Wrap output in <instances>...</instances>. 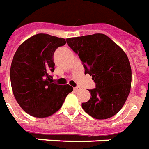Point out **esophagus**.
<instances>
[{"instance_id": "1", "label": "esophagus", "mask_w": 149, "mask_h": 149, "mask_svg": "<svg viewBox=\"0 0 149 149\" xmlns=\"http://www.w3.org/2000/svg\"><path fill=\"white\" fill-rule=\"evenodd\" d=\"M73 90H74V91H76V92H77V91H80V88L79 87H75V88H73Z\"/></svg>"}]
</instances>
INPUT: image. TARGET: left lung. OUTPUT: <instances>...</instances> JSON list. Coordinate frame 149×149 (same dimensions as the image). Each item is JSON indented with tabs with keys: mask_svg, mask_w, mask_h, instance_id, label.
Segmentation results:
<instances>
[{
	"mask_svg": "<svg viewBox=\"0 0 149 149\" xmlns=\"http://www.w3.org/2000/svg\"><path fill=\"white\" fill-rule=\"evenodd\" d=\"M66 42L82 61L84 73L95 83V88L89 90L90 100L82 103V108L96 119L115 115L130 91L132 72L127 55L103 34L66 38Z\"/></svg>",
	"mask_w": 149,
	"mask_h": 149,
	"instance_id": "8db88e82",
	"label": "left lung"
}]
</instances>
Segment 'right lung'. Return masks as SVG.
Returning a JSON list of instances; mask_svg holds the SVG:
<instances>
[{"label":"right lung","mask_w":149,"mask_h":149,"mask_svg":"<svg viewBox=\"0 0 149 149\" xmlns=\"http://www.w3.org/2000/svg\"><path fill=\"white\" fill-rule=\"evenodd\" d=\"M66 43L65 38L37 34L24 42L13 57L10 80L14 96L26 113L35 118L52 115L61 107L69 84L52 83L54 53Z\"/></svg>","instance_id":"1"}]
</instances>
